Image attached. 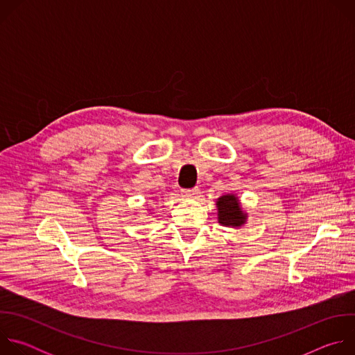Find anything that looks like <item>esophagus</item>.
I'll list each match as a JSON object with an SVG mask.
<instances>
[{
    "label": "esophagus",
    "instance_id": "34e87169",
    "mask_svg": "<svg viewBox=\"0 0 355 355\" xmlns=\"http://www.w3.org/2000/svg\"><path fill=\"white\" fill-rule=\"evenodd\" d=\"M181 193H182V196H185V198H198L199 193H200V191H199L198 187H193V188L182 189Z\"/></svg>",
    "mask_w": 355,
    "mask_h": 355
}]
</instances>
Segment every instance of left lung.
I'll list each match as a JSON object with an SVG mask.
<instances>
[{
	"instance_id": "obj_1",
	"label": "left lung",
	"mask_w": 355,
	"mask_h": 355,
	"mask_svg": "<svg viewBox=\"0 0 355 355\" xmlns=\"http://www.w3.org/2000/svg\"><path fill=\"white\" fill-rule=\"evenodd\" d=\"M219 223L223 226H241L245 222V215L240 209L239 199L234 195H223L218 199Z\"/></svg>"
}]
</instances>
